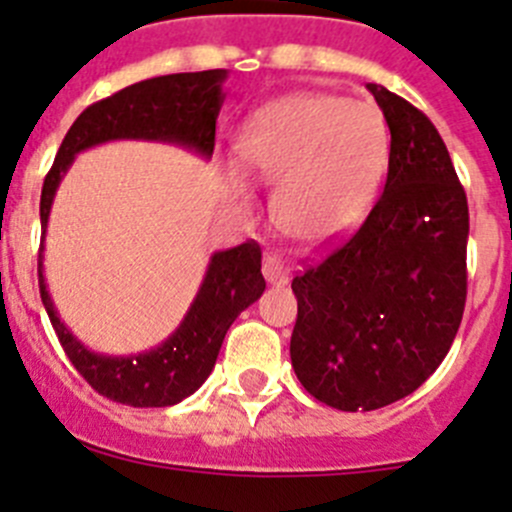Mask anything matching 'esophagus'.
<instances>
[{"mask_svg": "<svg viewBox=\"0 0 512 512\" xmlns=\"http://www.w3.org/2000/svg\"><path fill=\"white\" fill-rule=\"evenodd\" d=\"M264 277L269 284H287L289 266L279 259L277 253H264Z\"/></svg>", "mask_w": 512, "mask_h": 512, "instance_id": "obj_1", "label": "esophagus"}]
</instances>
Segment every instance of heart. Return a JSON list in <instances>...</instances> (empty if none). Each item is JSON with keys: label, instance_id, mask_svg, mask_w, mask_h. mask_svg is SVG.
I'll use <instances>...</instances> for the list:
<instances>
[{"label": "heart", "instance_id": "heart-1", "mask_svg": "<svg viewBox=\"0 0 512 512\" xmlns=\"http://www.w3.org/2000/svg\"><path fill=\"white\" fill-rule=\"evenodd\" d=\"M387 128L377 107L338 94L297 92L253 112L235 140L243 171L277 187L279 228L305 246L351 233L372 210L387 166ZM233 197L246 182L228 176Z\"/></svg>", "mask_w": 512, "mask_h": 512}]
</instances>
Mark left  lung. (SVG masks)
<instances>
[{
    "mask_svg": "<svg viewBox=\"0 0 512 512\" xmlns=\"http://www.w3.org/2000/svg\"><path fill=\"white\" fill-rule=\"evenodd\" d=\"M390 125L377 205L346 243L292 279L289 356L315 400L359 413L408 397L449 354L467 302V194L418 107L369 84Z\"/></svg>",
    "mask_w": 512,
    "mask_h": 512,
    "instance_id": "8db88e82",
    "label": "left lung"
}]
</instances>
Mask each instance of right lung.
Listing matches in <instances>:
<instances>
[{"label":"right lung","instance_id":"obj_1","mask_svg":"<svg viewBox=\"0 0 512 512\" xmlns=\"http://www.w3.org/2000/svg\"><path fill=\"white\" fill-rule=\"evenodd\" d=\"M225 69L197 74H169L138 81L81 112L63 138L40 194V228L48 225L53 197L74 156L120 138L164 140L210 158L215 148V120L223 107ZM40 300L53 330L76 372L99 395L133 408H169L202 387L215 366L233 320L264 295L261 248L246 241L212 253L202 287L182 325L161 346L138 356H102L89 351L61 323L43 277V243L38 256Z\"/></svg>","mask_w":512,"mask_h":512}]
</instances>
